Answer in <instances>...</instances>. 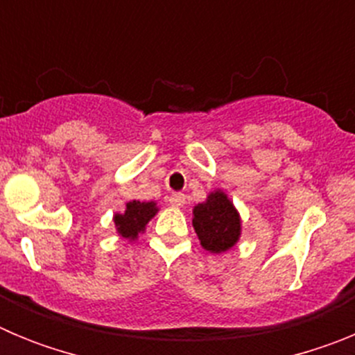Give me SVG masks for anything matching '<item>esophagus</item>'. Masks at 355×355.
<instances>
[{"mask_svg": "<svg viewBox=\"0 0 355 355\" xmlns=\"http://www.w3.org/2000/svg\"><path fill=\"white\" fill-rule=\"evenodd\" d=\"M168 202H171V206H174V208H183L184 196L183 193H172V196L168 197Z\"/></svg>", "mask_w": 355, "mask_h": 355, "instance_id": "esophagus-1", "label": "esophagus"}]
</instances>
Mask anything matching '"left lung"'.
Returning a JSON list of instances; mask_svg holds the SVG:
<instances>
[{
	"instance_id": "1",
	"label": "left lung",
	"mask_w": 355,
	"mask_h": 355,
	"mask_svg": "<svg viewBox=\"0 0 355 355\" xmlns=\"http://www.w3.org/2000/svg\"><path fill=\"white\" fill-rule=\"evenodd\" d=\"M192 225L202 249L211 254L227 252L241 236L240 211L222 188H215L205 202L193 206Z\"/></svg>"
}]
</instances>
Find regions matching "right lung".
Returning a JSON list of instances; mask_svg holds the SVG:
<instances>
[{"label": "right lung", "mask_w": 355, "mask_h": 355, "mask_svg": "<svg viewBox=\"0 0 355 355\" xmlns=\"http://www.w3.org/2000/svg\"><path fill=\"white\" fill-rule=\"evenodd\" d=\"M159 211L155 200H130L126 202V209L122 213H115L114 224L115 231L122 240L135 241L139 240V234L146 231V225L156 213Z\"/></svg>", "instance_id": "right-lung-1"}]
</instances>
